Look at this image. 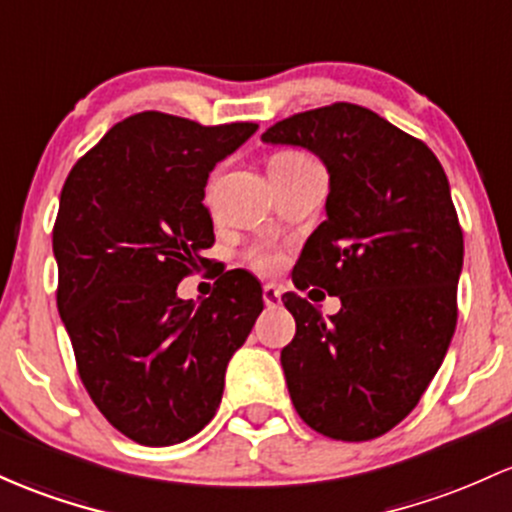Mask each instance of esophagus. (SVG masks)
Returning a JSON list of instances; mask_svg holds the SVG:
<instances>
[{"instance_id": "obj_1", "label": "esophagus", "mask_w": 512, "mask_h": 512, "mask_svg": "<svg viewBox=\"0 0 512 512\" xmlns=\"http://www.w3.org/2000/svg\"><path fill=\"white\" fill-rule=\"evenodd\" d=\"M262 299H265L267 308H277L279 303H282V291L274 284H265L262 286Z\"/></svg>"}]
</instances>
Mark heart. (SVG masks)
Instances as JSON below:
<instances>
[{
    "instance_id": "obj_1",
    "label": "heart",
    "mask_w": 512,
    "mask_h": 512,
    "mask_svg": "<svg viewBox=\"0 0 512 512\" xmlns=\"http://www.w3.org/2000/svg\"><path fill=\"white\" fill-rule=\"evenodd\" d=\"M306 162H313L311 157L299 153V150H279L269 157V172H282V170H291V167L306 165ZM247 265L255 267L257 272L262 274H272L282 267V252L274 250L269 245H255L245 252Z\"/></svg>"
}]
</instances>
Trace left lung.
Listing matches in <instances>:
<instances>
[{
    "label": "left lung",
    "instance_id": "1",
    "mask_svg": "<svg viewBox=\"0 0 512 512\" xmlns=\"http://www.w3.org/2000/svg\"><path fill=\"white\" fill-rule=\"evenodd\" d=\"M299 145L330 174L325 218L296 262V289L320 286L342 308L282 296L296 320L282 367L303 423L342 442L396 428L418 406L457 328L464 235L440 160L364 106L303 111L262 133Z\"/></svg>",
    "mask_w": 512,
    "mask_h": 512
}]
</instances>
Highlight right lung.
Returning <instances> with one entry per match:
<instances>
[{"mask_svg": "<svg viewBox=\"0 0 512 512\" xmlns=\"http://www.w3.org/2000/svg\"><path fill=\"white\" fill-rule=\"evenodd\" d=\"M255 131L143 111L65 179L53 228L58 311L89 398L138 445H177L209 423L230 357L265 306L245 269L223 272L199 306L177 296L184 277L211 267L206 179Z\"/></svg>", "mask_w": 512, "mask_h": 512, "instance_id": "add662e5", "label": "right lung"}]
</instances>
